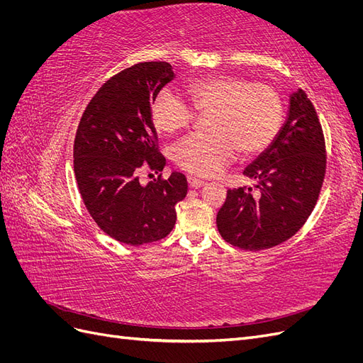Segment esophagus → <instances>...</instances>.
<instances>
[{
	"label": "esophagus",
	"mask_w": 363,
	"mask_h": 363,
	"mask_svg": "<svg viewBox=\"0 0 363 363\" xmlns=\"http://www.w3.org/2000/svg\"><path fill=\"white\" fill-rule=\"evenodd\" d=\"M188 183H189L191 188H194V189H199V188H201V186L204 184L203 180L196 179V177H188Z\"/></svg>",
	"instance_id": "obj_1"
}]
</instances>
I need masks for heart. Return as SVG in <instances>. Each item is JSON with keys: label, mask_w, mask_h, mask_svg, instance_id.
<instances>
[{"label": "heart", "mask_w": 363, "mask_h": 363, "mask_svg": "<svg viewBox=\"0 0 363 363\" xmlns=\"http://www.w3.org/2000/svg\"><path fill=\"white\" fill-rule=\"evenodd\" d=\"M188 94L196 111L211 115V133H194L174 145L172 160L184 171L213 175L238 150L244 156L257 155L279 133L283 104L271 84L221 74L194 82ZM192 119L194 108L171 87H163L151 104V123L159 133H177Z\"/></svg>", "instance_id": "heart-1"}]
</instances>
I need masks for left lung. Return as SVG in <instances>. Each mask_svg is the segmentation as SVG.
Masks as SVG:
<instances>
[{"label": "left lung", "mask_w": 363, "mask_h": 363, "mask_svg": "<svg viewBox=\"0 0 363 363\" xmlns=\"http://www.w3.org/2000/svg\"><path fill=\"white\" fill-rule=\"evenodd\" d=\"M325 174V145L321 124L304 91L289 95L286 119L277 136L244 169L255 180L251 188L228 189L216 215L225 242L259 251L292 238L316 204Z\"/></svg>", "instance_id": "1"}]
</instances>
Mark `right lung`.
Segmentation results:
<instances>
[{
  "label": "right lung",
  "mask_w": 363,
  "mask_h": 363,
  "mask_svg": "<svg viewBox=\"0 0 363 363\" xmlns=\"http://www.w3.org/2000/svg\"><path fill=\"white\" fill-rule=\"evenodd\" d=\"M175 79L167 62H144L113 75L87 104L74 140V172L87 212L104 233L127 245L167 238L177 221L175 204L188 194L180 172L140 184L147 162L162 171L151 104Z\"/></svg>",
  "instance_id": "1"
}]
</instances>
